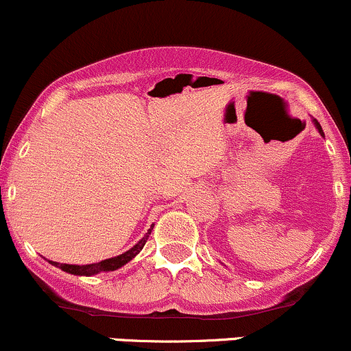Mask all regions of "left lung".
<instances>
[{
    "instance_id": "1",
    "label": "left lung",
    "mask_w": 351,
    "mask_h": 351,
    "mask_svg": "<svg viewBox=\"0 0 351 351\" xmlns=\"http://www.w3.org/2000/svg\"><path fill=\"white\" fill-rule=\"evenodd\" d=\"M312 122H313V125H315V128H317V130H318V134H320L322 136H325V134H324V130H322V127H320V123H318L315 119H313V120H312Z\"/></svg>"
}]
</instances>
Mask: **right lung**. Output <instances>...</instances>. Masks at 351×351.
Segmentation results:
<instances>
[{"instance_id":"1","label":"right lung","mask_w":351,"mask_h":351,"mask_svg":"<svg viewBox=\"0 0 351 351\" xmlns=\"http://www.w3.org/2000/svg\"><path fill=\"white\" fill-rule=\"evenodd\" d=\"M152 229L153 226L148 229L147 234H145L142 239L136 243L134 247L128 249L127 252L120 254V256H115V257H110V259H106V261H100V263H95V264H86V265H75V264H60V263H54V261H49V264L56 265V267L62 269L64 272L67 274H74V276H86V277H90V276H95V274H100V272H112V271H117V269L123 267L125 264L130 263L132 259H134L135 256H138V252L142 251L145 243H147V239L150 237L152 234Z\"/></svg>"}]
</instances>
